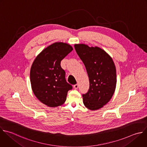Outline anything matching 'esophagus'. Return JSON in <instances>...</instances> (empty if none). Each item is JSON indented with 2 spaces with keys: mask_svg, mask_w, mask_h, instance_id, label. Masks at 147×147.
Returning <instances> with one entry per match:
<instances>
[{
  "mask_svg": "<svg viewBox=\"0 0 147 147\" xmlns=\"http://www.w3.org/2000/svg\"><path fill=\"white\" fill-rule=\"evenodd\" d=\"M74 89H77L78 88V84H76V85H74Z\"/></svg>",
  "mask_w": 147,
  "mask_h": 147,
  "instance_id": "34e87169",
  "label": "esophagus"
}]
</instances>
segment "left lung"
Returning <instances> with one entry per match:
<instances>
[{
	"instance_id": "8db88e82",
	"label": "left lung",
	"mask_w": 147,
	"mask_h": 147,
	"mask_svg": "<svg viewBox=\"0 0 147 147\" xmlns=\"http://www.w3.org/2000/svg\"><path fill=\"white\" fill-rule=\"evenodd\" d=\"M84 63L89 80V89L82 94L83 103L90 110L102 108L113 97L117 84V71L112 58L98 47L74 45Z\"/></svg>"
}]
</instances>
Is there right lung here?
I'll use <instances>...</instances> for the list:
<instances>
[{"mask_svg":"<svg viewBox=\"0 0 147 147\" xmlns=\"http://www.w3.org/2000/svg\"><path fill=\"white\" fill-rule=\"evenodd\" d=\"M73 50L65 42L48 46L36 57L30 68V79L33 93L45 105L56 107L63 105L72 89L65 79L61 61Z\"/></svg>","mask_w":147,"mask_h":147,"instance_id":"right-lung-1","label":"right lung"}]
</instances>
